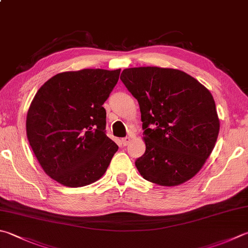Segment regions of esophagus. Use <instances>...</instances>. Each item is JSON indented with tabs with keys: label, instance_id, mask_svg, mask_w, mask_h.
Here are the masks:
<instances>
[{
	"label": "esophagus",
	"instance_id": "1",
	"mask_svg": "<svg viewBox=\"0 0 248 248\" xmlns=\"http://www.w3.org/2000/svg\"><path fill=\"white\" fill-rule=\"evenodd\" d=\"M130 140H132V138H130V137L122 138V144H123V146H127V144L130 142Z\"/></svg>",
	"mask_w": 248,
	"mask_h": 248
}]
</instances>
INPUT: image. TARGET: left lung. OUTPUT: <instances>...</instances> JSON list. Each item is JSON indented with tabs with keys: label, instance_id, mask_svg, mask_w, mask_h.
<instances>
[{
	"label": "left lung",
	"instance_id": "8db88e82",
	"mask_svg": "<svg viewBox=\"0 0 248 248\" xmlns=\"http://www.w3.org/2000/svg\"><path fill=\"white\" fill-rule=\"evenodd\" d=\"M121 80L141 112L146 152L135 162L140 175L166 186L192 178L211 155L220 127L211 93L177 69L129 68Z\"/></svg>",
	"mask_w": 248,
	"mask_h": 248
}]
</instances>
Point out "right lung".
<instances>
[{
	"label": "right lung",
	"mask_w": 248,
	"mask_h": 248,
	"mask_svg": "<svg viewBox=\"0 0 248 248\" xmlns=\"http://www.w3.org/2000/svg\"><path fill=\"white\" fill-rule=\"evenodd\" d=\"M121 69H83L54 76L35 94L27 114V137L43 170L71 188L101 178L118 144L106 135L102 107Z\"/></svg>",
	"instance_id": "obj_1"
}]
</instances>
